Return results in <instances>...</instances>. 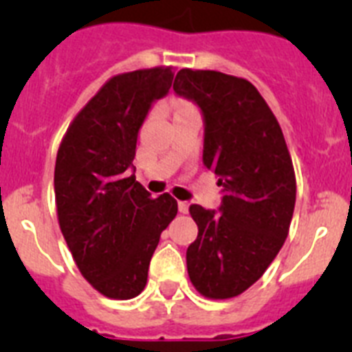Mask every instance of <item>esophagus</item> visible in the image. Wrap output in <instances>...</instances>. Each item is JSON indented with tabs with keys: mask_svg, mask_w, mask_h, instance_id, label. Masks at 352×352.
I'll use <instances>...</instances> for the list:
<instances>
[{
	"mask_svg": "<svg viewBox=\"0 0 352 352\" xmlns=\"http://www.w3.org/2000/svg\"><path fill=\"white\" fill-rule=\"evenodd\" d=\"M179 213H188V203L186 201H178Z\"/></svg>",
	"mask_w": 352,
	"mask_h": 352,
	"instance_id": "1",
	"label": "esophagus"
}]
</instances>
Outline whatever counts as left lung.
I'll return each instance as SVG.
<instances>
[{
  "label": "left lung",
  "instance_id": "8db88e82",
  "mask_svg": "<svg viewBox=\"0 0 352 352\" xmlns=\"http://www.w3.org/2000/svg\"><path fill=\"white\" fill-rule=\"evenodd\" d=\"M173 89L203 114V164L222 186L217 210L190 206L199 234L186 250L188 276L203 296H238L287 238L296 203L291 155L272 109L247 79L183 68Z\"/></svg>",
  "mask_w": 352,
  "mask_h": 352
}]
</instances>
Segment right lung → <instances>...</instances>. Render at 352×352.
<instances>
[{
	"instance_id": "1",
	"label": "right lung",
	"mask_w": 352,
	"mask_h": 352,
	"mask_svg": "<svg viewBox=\"0 0 352 352\" xmlns=\"http://www.w3.org/2000/svg\"><path fill=\"white\" fill-rule=\"evenodd\" d=\"M170 68L121 74L72 121L54 169L61 232L82 276L104 296L130 300L148 280L162 231L178 213L169 194L135 182L139 129L169 93Z\"/></svg>"
}]
</instances>
